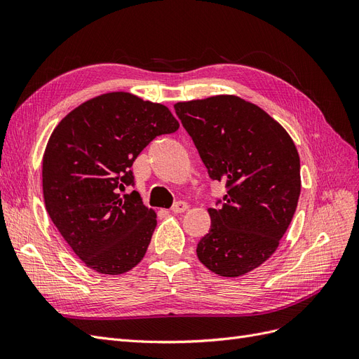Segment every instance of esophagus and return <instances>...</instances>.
Here are the masks:
<instances>
[{"label": "esophagus", "instance_id": "obj_1", "mask_svg": "<svg viewBox=\"0 0 359 359\" xmlns=\"http://www.w3.org/2000/svg\"><path fill=\"white\" fill-rule=\"evenodd\" d=\"M187 208H189L187 202H184V201H178V202L173 203V206H172V212H173V214H180V212L187 211Z\"/></svg>", "mask_w": 359, "mask_h": 359}]
</instances>
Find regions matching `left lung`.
Here are the masks:
<instances>
[{"label": "left lung", "instance_id": "obj_1", "mask_svg": "<svg viewBox=\"0 0 359 359\" xmlns=\"http://www.w3.org/2000/svg\"><path fill=\"white\" fill-rule=\"evenodd\" d=\"M211 180L226 182L211 229L198 244L201 262L222 277H240L271 257L295 214L299 156L292 137L259 106L236 95L177 103Z\"/></svg>", "mask_w": 359, "mask_h": 359}]
</instances>
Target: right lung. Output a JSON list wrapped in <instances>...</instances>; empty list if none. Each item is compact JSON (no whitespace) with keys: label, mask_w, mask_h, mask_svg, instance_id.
<instances>
[{"label":"right lung","mask_w":359,"mask_h":359,"mask_svg":"<svg viewBox=\"0 0 359 359\" xmlns=\"http://www.w3.org/2000/svg\"><path fill=\"white\" fill-rule=\"evenodd\" d=\"M166 106L130 93L82 103L53 130L43 154V198L53 224L82 262L118 276L144 259L157 226L135 186L133 161L151 140L177 132Z\"/></svg>","instance_id":"right-lung-1"}]
</instances>
